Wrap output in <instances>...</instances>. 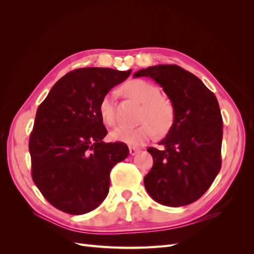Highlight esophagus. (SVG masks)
I'll list each match as a JSON object with an SVG mask.
<instances>
[{
    "label": "esophagus",
    "instance_id": "obj_1",
    "mask_svg": "<svg viewBox=\"0 0 254 254\" xmlns=\"http://www.w3.org/2000/svg\"><path fill=\"white\" fill-rule=\"evenodd\" d=\"M137 152H140V149L139 148H135V147H129V153L131 156H134L136 155Z\"/></svg>",
    "mask_w": 254,
    "mask_h": 254
}]
</instances>
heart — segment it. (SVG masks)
Wrapping results in <instances>:
<instances>
[{
	"instance_id": "b5f03b06",
	"label": "heart",
	"mask_w": 254,
	"mask_h": 254,
	"mask_svg": "<svg viewBox=\"0 0 254 254\" xmlns=\"http://www.w3.org/2000/svg\"><path fill=\"white\" fill-rule=\"evenodd\" d=\"M126 94L134 101L143 104L139 126H122L111 132L113 141L139 147L152 139L157 131L165 133L171 129L175 119L174 105L170 99L160 95V89L150 81L134 79L124 86ZM98 112L103 122L108 126H114L118 119L115 115L112 92L106 93L99 102Z\"/></svg>"
}]
</instances>
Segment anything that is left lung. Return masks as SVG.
Wrapping results in <instances>:
<instances>
[{
    "mask_svg": "<svg viewBox=\"0 0 254 254\" xmlns=\"http://www.w3.org/2000/svg\"><path fill=\"white\" fill-rule=\"evenodd\" d=\"M133 77H150L174 105L173 126L149 147L153 158L144 186L153 200L167 206L196 201L211 187L221 167L222 118L216 96L197 76L176 64L142 68Z\"/></svg>",
    "mask_w": 254,
    "mask_h": 254,
    "instance_id": "left-lung-1",
    "label": "left lung"
}]
</instances>
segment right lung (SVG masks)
Segmentation results:
<instances>
[{
  "label": "right lung",
  "mask_w": 254,
  "mask_h": 254,
  "mask_svg": "<svg viewBox=\"0 0 254 254\" xmlns=\"http://www.w3.org/2000/svg\"><path fill=\"white\" fill-rule=\"evenodd\" d=\"M131 70L82 67L54 84L38 107L29 137L32 177L56 209L86 214L108 195L112 167L125 160L124 143H105L108 133L98 112L102 97Z\"/></svg>",
  "instance_id": "obj_1"
}]
</instances>
